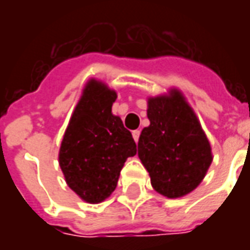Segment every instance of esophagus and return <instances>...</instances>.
Masks as SVG:
<instances>
[{"mask_svg": "<svg viewBox=\"0 0 250 250\" xmlns=\"http://www.w3.org/2000/svg\"><path fill=\"white\" fill-rule=\"evenodd\" d=\"M139 135H141V131L139 130H135V131H132V136H134V141L138 143V141H139Z\"/></svg>", "mask_w": 250, "mask_h": 250, "instance_id": "obj_1", "label": "esophagus"}]
</instances>
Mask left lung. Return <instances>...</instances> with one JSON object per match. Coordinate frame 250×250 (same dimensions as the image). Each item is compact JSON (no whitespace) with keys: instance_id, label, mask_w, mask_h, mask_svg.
I'll return each mask as SVG.
<instances>
[{"instance_id":"left-lung-1","label":"left lung","mask_w":250,"mask_h":250,"mask_svg":"<svg viewBox=\"0 0 250 250\" xmlns=\"http://www.w3.org/2000/svg\"><path fill=\"white\" fill-rule=\"evenodd\" d=\"M150 125L142 130L138 157L152 188L167 198L191 193L209 170L211 147L197 115L178 89L148 98Z\"/></svg>"}]
</instances>
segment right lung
<instances>
[{
  "mask_svg": "<svg viewBox=\"0 0 250 250\" xmlns=\"http://www.w3.org/2000/svg\"><path fill=\"white\" fill-rule=\"evenodd\" d=\"M116 98L114 89L91 79L75 107L59 151L66 185L88 204L108 198L127 158L136 154L131 132L112 114Z\"/></svg>",
  "mask_w": 250,
  "mask_h": 250,
  "instance_id": "1",
  "label": "right lung"
}]
</instances>
